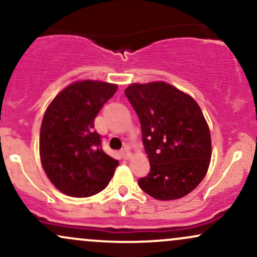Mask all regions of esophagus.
Returning a JSON list of instances; mask_svg holds the SVG:
<instances>
[{
	"instance_id": "obj_1",
	"label": "esophagus",
	"mask_w": 257,
	"mask_h": 257,
	"mask_svg": "<svg viewBox=\"0 0 257 257\" xmlns=\"http://www.w3.org/2000/svg\"><path fill=\"white\" fill-rule=\"evenodd\" d=\"M120 155H122V157L124 159H128L131 158L132 153H131V149H129V146H124L122 150H120Z\"/></svg>"
}]
</instances>
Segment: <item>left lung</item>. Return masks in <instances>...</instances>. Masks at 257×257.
I'll return each mask as SVG.
<instances>
[{
    "label": "left lung",
    "instance_id": "8db88e82",
    "mask_svg": "<svg viewBox=\"0 0 257 257\" xmlns=\"http://www.w3.org/2000/svg\"><path fill=\"white\" fill-rule=\"evenodd\" d=\"M140 120L150 173L138 180L159 200L178 199L204 179L211 157L210 132L200 107L164 82L131 84L124 90Z\"/></svg>",
    "mask_w": 257,
    "mask_h": 257
}]
</instances>
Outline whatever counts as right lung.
<instances>
[{
    "instance_id": "obj_1",
    "label": "right lung",
    "mask_w": 257,
    "mask_h": 257,
    "mask_svg": "<svg viewBox=\"0 0 257 257\" xmlns=\"http://www.w3.org/2000/svg\"><path fill=\"white\" fill-rule=\"evenodd\" d=\"M116 90V84L105 82H75L55 96L44 113L41 162L52 184L67 196L99 193L119 164L104 152L101 135L94 131V119Z\"/></svg>"
}]
</instances>
